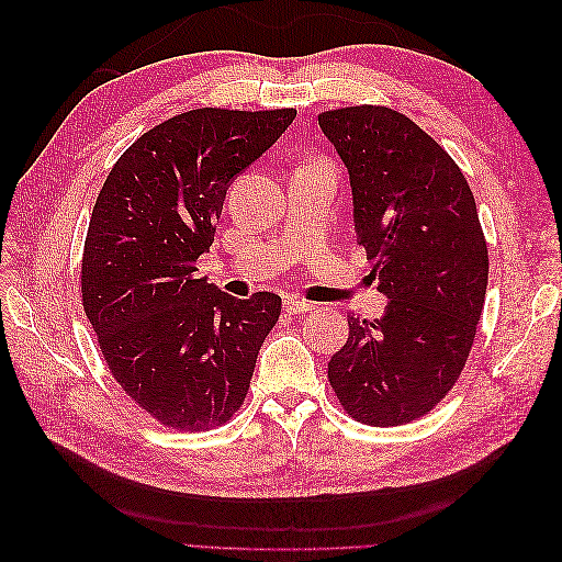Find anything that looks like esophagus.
Wrapping results in <instances>:
<instances>
[{"mask_svg": "<svg viewBox=\"0 0 562 562\" xmlns=\"http://www.w3.org/2000/svg\"><path fill=\"white\" fill-rule=\"evenodd\" d=\"M283 307L288 314H307L314 310V304L307 300H297V297H285Z\"/></svg>", "mask_w": 562, "mask_h": 562, "instance_id": "1", "label": "esophagus"}]
</instances>
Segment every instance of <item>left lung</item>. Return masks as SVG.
Returning <instances> with one entry per match:
<instances>
[{
    "label": "left lung",
    "instance_id": "8db88e82",
    "mask_svg": "<svg viewBox=\"0 0 562 562\" xmlns=\"http://www.w3.org/2000/svg\"><path fill=\"white\" fill-rule=\"evenodd\" d=\"M345 161L359 244L389 297L382 318L349 314L328 380L370 427H401L443 401L462 375L487 288V244L471 187L413 119L356 105L318 114Z\"/></svg>",
    "mask_w": 562,
    "mask_h": 562
}]
</instances>
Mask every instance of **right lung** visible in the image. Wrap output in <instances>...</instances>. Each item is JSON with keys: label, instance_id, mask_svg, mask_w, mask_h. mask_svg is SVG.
Returning a JSON list of instances; mask_svg holds the SVG:
<instances>
[{"label": "right lung", "instance_id": "obj_1", "mask_svg": "<svg viewBox=\"0 0 562 562\" xmlns=\"http://www.w3.org/2000/svg\"><path fill=\"white\" fill-rule=\"evenodd\" d=\"M297 110L199 108L143 133L100 190L81 302L112 378L168 429L223 427L246 401L281 297L236 300L199 279L229 182Z\"/></svg>", "mask_w": 562, "mask_h": 562}]
</instances>
